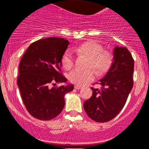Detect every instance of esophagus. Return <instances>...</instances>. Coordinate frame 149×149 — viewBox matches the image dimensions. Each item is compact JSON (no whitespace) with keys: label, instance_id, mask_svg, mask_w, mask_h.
Masks as SVG:
<instances>
[{"label":"esophagus","instance_id":"esophagus-1","mask_svg":"<svg viewBox=\"0 0 149 149\" xmlns=\"http://www.w3.org/2000/svg\"><path fill=\"white\" fill-rule=\"evenodd\" d=\"M81 86L80 85H75L74 86V88H76V89H81Z\"/></svg>","mask_w":149,"mask_h":149}]
</instances>
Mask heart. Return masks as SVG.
Segmentation results:
<instances>
[{"label":"heart","instance_id":"1","mask_svg":"<svg viewBox=\"0 0 149 149\" xmlns=\"http://www.w3.org/2000/svg\"><path fill=\"white\" fill-rule=\"evenodd\" d=\"M78 54L84 55L88 58V67H93L98 73L102 74L107 71L112 63V56L107 51H103L102 47L94 41H87L75 48ZM73 58L71 51L68 49L62 58V65L66 69L73 66ZM95 77L93 69L86 70L74 69L68 74V79L77 85H84L91 81Z\"/></svg>","mask_w":149,"mask_h":149}]
</instances>
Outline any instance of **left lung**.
Segmentation results:
<instances>
[{
    "mask_svg": "<svg viewBox=\"0 0 149 149\" xmlns=\"http://www.w3.org/2000/svg\"><path fill=\"white\" fill-rule=\"evenodd\" d=\"M133 71L134 61L128 49L115 46L111 66L99 81L101 88H91L92 96L84 103V110L91 120L105 123L119 114L133 86Z\"/></svg>",
    "mask_w": 149,
    "mask_h": 149,
    "instance_id": "8db88e82",
    "label": "left lung"
}]
</instances>
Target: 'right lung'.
Masks as SVG:
<instances>
[{
  "label": "right lung",
  "instance_id": "1",
  "mask_svg": "<svg viewBox=\"0 0 149 149\" xmlns=\"http://www.w3.org/2000/svg\"><path fill=\"white\" fill-rule=\"evenodd\" d=\"M69 44L57 37L37 40L21 60L17 85L26 109L37 119L49 120L58 116L65 105L64 96L73 90V84L59 73ZM56 83L66 84L58 88L52 86Z\"/></svg>",
  "mask_w": 149,
  "mask_h": 149
}]
</instances>
